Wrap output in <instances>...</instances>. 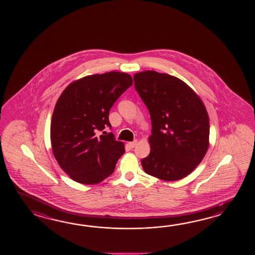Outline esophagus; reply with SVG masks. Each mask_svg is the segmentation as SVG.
Instances as JSON below:
<instances>
[{"instance_id": "34e87169", "label": "esophagus", "mask_w": 255, "mask_h": 255, "mask_svg": "<svg viewBox=\"0 0 255 255\" xmlns=\"http://www.w3.org/2000/svg\"><path fill=\"white\" fill-rule=\"evenodd\" d=\"M136 143H137V140H134L132 141V142H129V143H128V145H129L131 148H133V147L136 145Z\"/></svg>"}]
</instances>
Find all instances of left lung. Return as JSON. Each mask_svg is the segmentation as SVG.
Instances as JSON below:
<instances>
[{
  "mask_svg": "<svg viewBox=\"0 0 255 255\" xmlns=\"http://www.w3.org/2000/svg\"><path fill=\"white\" fill-rule=\"evenodd\" d=\"M134 81L151 119V150L141 160L144 171L167 181L183 179L209 147L205 106L187 84L168 74L144 71L135 74Z\"/></svg>",
  "mask_w": 255,
  "mask_h": 255,
  "instance_id": "left-lung-1",
  "label": "left lung"
}]
</instances>
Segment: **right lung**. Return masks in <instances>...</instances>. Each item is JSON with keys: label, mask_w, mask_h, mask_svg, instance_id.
Instances as JSON below:
<instances>
[{"label": "right lung", "mask_w": 255, "mask_h": 255, "mask_svg": "<svg viewBox=\"0 0 255 255\" xmlns=\"http://www.w3.org/2000/svg\"><path fill=\"white\" fill-rule=\"evenodd\" d=\"M126 73L109 72L83 77L71 83L58 98L51 121V143L54 157L71 179L82 184H98L114 172L125 152L116 140L109 110L131 87Z\"/></svg>", "instance_id": "obj_1"}]
</instances>
